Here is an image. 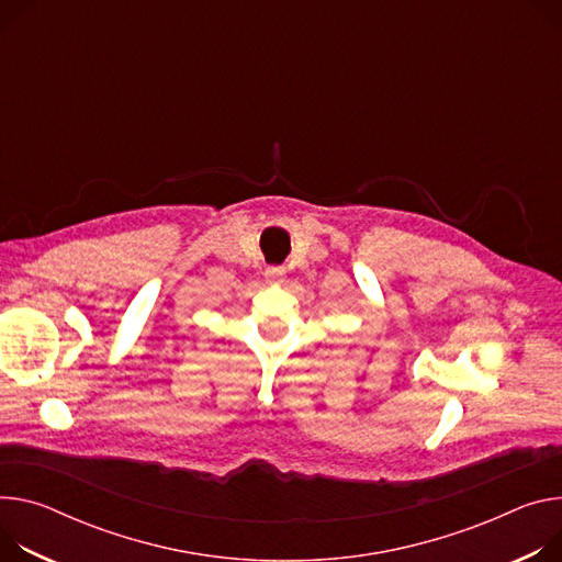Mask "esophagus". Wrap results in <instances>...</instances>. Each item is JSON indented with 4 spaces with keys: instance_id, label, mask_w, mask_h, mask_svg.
<instances>
[{
    "instance_id": "1",
    "label": "esophagus",
    "mask_w": 562,
    "mask_h": 562,
    "mask_svg": "<svg viewBox=\"0 0 562 562\" xmlns=\"http://www.w3.org/2000/svg\"><path fill=\"white\" fill-rule=\"evenodd\" d=\"M284 273H286V271H284L282 267H271V269H267V273H265V276H267V280H269V282L278 284V282H282V280H284Z\"/></svg>"
}]
</instances>
